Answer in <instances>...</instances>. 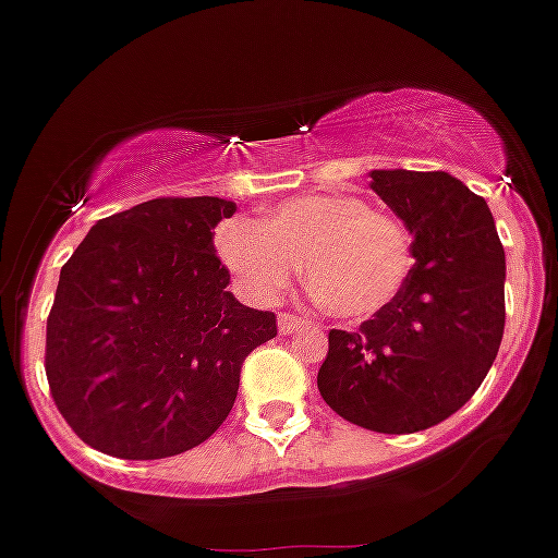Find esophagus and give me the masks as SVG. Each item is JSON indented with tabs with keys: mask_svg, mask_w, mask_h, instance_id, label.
<instances>
[{
	"mask_svg": "<svg viewBox=\"0 0 558 558\" xmlns=\"http://www.w3.org/2000/svg\"><path fill=\"white\" fill-rule=\"evenodd\" d=\"M312 326V319L306 317H298V314H278V331L283 333V337H289V333L300 331V328H308Z\"/></svg>",
	"mask_w": 558,
	"mask_h": 558,
	"instance_id": "34e87169",
	"label": "esophagus"
}]
</instances>
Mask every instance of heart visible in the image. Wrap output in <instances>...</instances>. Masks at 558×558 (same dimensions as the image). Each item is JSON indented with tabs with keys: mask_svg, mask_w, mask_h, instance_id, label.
Wrapping results in <instances>:
<instances>
[{
	"mask_svg": "<svg viewBox=\"0 0 558 558\" xmlns=\"http://www.w3.org/2000/svg\"><path fill=\"white\" fill-rule=\"evenodd\" d=\"M216 246L255 300L280 298L306 266L314 300L345 323L385 312L404 292L415 264L407 227L351 193L286 198L260 225L221 227Z\"/></svg>",
	"mask_w": 558,
	"mask_h": 558,
	"instance_id": "1",
	"label": "heart"
}]
</instances>
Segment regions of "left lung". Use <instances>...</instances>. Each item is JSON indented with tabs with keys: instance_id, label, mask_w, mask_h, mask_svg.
<instances>
[{
	"instance_id": "obj_1",
	"label": "left lung",
	"mask_w": 558,
	"mask_h": 558,
	"mask_svg": "<svg viewBox=\"0 0 558 558\" xmlns=\"http://www.w3.org/2000/svg\"><path fill=\"white\" fill-rule=\"evenodd\" d=\"M413 235L404 292L356 331L328 333L317 387L333 413L373 433L440 424L474 396L506 328V252L486 198L444 171H371Z\"/></svg>"
}]
</instances>
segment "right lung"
Returning <instances> with one entry per match:
<instances>
[{"mask_svg":"<svg viewBox=\"0 0 558 558\" xmlns=\"http://www.w3.org/2000/svg\"><path fill=\"white\" fill-rule=\"evenodd\" d=\"M219 196L151 198L86 232L61 269L47 319V381L89 447L157 460L205 444L230 415L241 365L278 333L241 306L213 230Z\"/></svg>","mask_w":558,"mask_h":558,"instance_id":"obj_1","label":"right lung"}]
</instances>
